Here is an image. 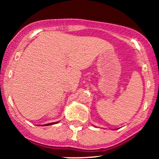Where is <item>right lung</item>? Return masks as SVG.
I'll list each match as a JSON object with an SVG mask.
<instances>
[{
  "mask_svg": "<svg viewBox=\"0 0 159 159\" xmlns=\"http://www.w3.org/2000/svg\"><path fill=\"white\" fill-rule=\"evenodd\" d=\"M59 122V121H56V122H53V123H49V124H47V125H44L43 126H49V125H55V124Z\"/></svg>",
  "mask_w": 159,
  "mask_h": 159,
  "instance_id": "add662e5",
  "label": "right lung"
}]
</instances>
